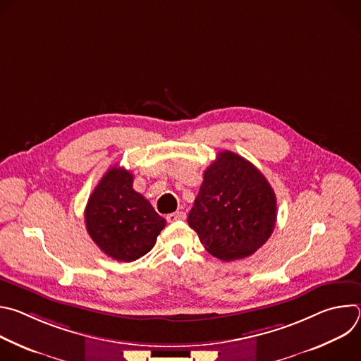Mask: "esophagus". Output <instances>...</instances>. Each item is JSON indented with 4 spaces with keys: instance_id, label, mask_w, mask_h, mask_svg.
Here are the masks:
<instances>
[{
    "instance_id": "esophagus-1",
    "label": "esophagus",
    "mask_w": 361,
    "mask_h": 361,
    "mask_svg": "<svg viewBox=\"0 0 361 361\" xmlns=\"http://www.w3.org/2000/svg\"><path fill=\"white\" fill-rule=\"evenodd\" d=\"M185 213L184 212H176V213H171L167 216V221L169 223H176V221H181V220H185Z\"/></svg>"
}]
</instances>
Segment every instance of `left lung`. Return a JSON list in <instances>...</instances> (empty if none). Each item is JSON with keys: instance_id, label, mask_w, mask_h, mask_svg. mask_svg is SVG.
<instances>
[{"instance_id": "8db88e82", "label": "left lung", "mask_w": 361, "mask_h": 361, "mask_svg": "<svg viewBox=\"0 0 361 361\" xmlns=\"http://www.w3.org/2000/svg\"><path fill=\"white\" fill-rule=\"evenodd\" d=\"M276 219V194L262 171L238 154L221 151L204 171L187 221L212 255L233 262L259 250Z\"/></svg>"}]
</instances>
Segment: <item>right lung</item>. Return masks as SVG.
Listing matches in <instances>:
<instances>
[{"label": "right lung", "instance_id": "obj_1", "mask_svg": "<svg viewBox=\"0 0 361 361\" xmlns=\"http://www.w3.org/2000/svg\"><path fill=\"white\" fill-rule=\"evenodd\" d=\"M133 174L111 167L91 192L85 207V227L106 255L131 263L145 255L166 227L148 200L133 188Z\"/></svg>", "mask_w": 361, "mask_h": 361}]
</instances>
